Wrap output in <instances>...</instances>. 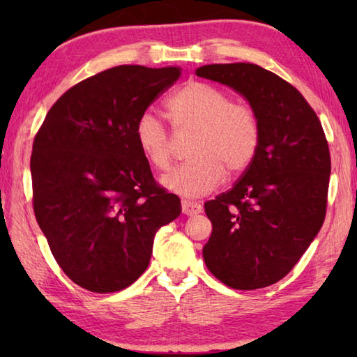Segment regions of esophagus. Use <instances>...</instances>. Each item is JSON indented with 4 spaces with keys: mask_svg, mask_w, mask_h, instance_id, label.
<instances>
[{
    "mask_svg": "<svg viewBox=\"0 0 357 357\" xmlns=\"http://www.w3.org/2000/svg\"><path fill=\"white\" fill-rule=\"evenodd\" d=\"M181 208H183V214L185 215H197L198 213H202V204L197 202H190V200H183L181 202Z\"/></svg>",
    "mask_w": 357,
    "mask_h": 357,
    "instance_id": "obj_1",
    "label": "esophagus"
}]
</instances>
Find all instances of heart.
<instances>
[{
    "mask_svg": "<svg viewBox=\"0 0 357 357\" xmlns=\"http://www.w3.org/2000/svg\"><path fill=\"white\" fill-rule=\"evenodd\" d=\"M176 134L195 132L189 144L190 160L162 178L167 189L184 197H202L214 190L225 174L239 176L255 159L259 146V121L247 102L231 100L222 89L204 82H190L167 104ZM138 149L157 170H167L173 155L170 132L151 112L134 126Z\"/></svg>",
    "mask_w": 357,
    "mask_h": 357,
    "instance_id": "b5f03b06",
    "label": "heart"
}]
</instances>
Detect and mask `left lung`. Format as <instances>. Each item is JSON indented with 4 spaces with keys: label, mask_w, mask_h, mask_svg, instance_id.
Masks as SVG:
<instances>
[{
    "label": "left lung",
    "mask_w": 357,
    "mask_h": 357,
    "mask_svg": "<svg viewBox=\"0 0 357 357\" xmlns=\"http://www.w3.org/2000/svg\"><path fill=\"white\" fill-rule=\"evenodd\" d=\"M197 75L243 94L259 121L250 167L204 203L213 223L204 263L229 288L269 287L294 268L324 222L331 154L323 126L293 84L257 64H208Z\"/></svg>",
    "instance_id": "1"
}]
</instances>
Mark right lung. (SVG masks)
I'll return each instance as SVG.
<instances>
[{
    "label": "right lung",
    "mask_w": 357,
    "mask_h": 357,
    "mask_svg": "<svg viewBox=\"0 0 357 357\" xmlns=\"http://www.w3.org/2000/svg\"><path fill=\"white\" fill-rule=\"evenodd\" d=\"M179 68L118 66L77 83L48 110L31 154L33 208L59 268L93 293L132 285L181 200L155 183L134 138L138 116Z\"/></svg>",
    "instance_id": "obj_1"
}]
</instances>
